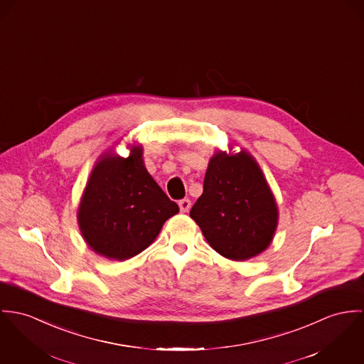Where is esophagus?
Wrapping results in <instances>:
<instances>
[{"label":"esophagus","mask_w":364,"mask_h":364,"mask_svg":"<svg viewBox=\"0 0 364 364\" xmlns=\"http://www.w3.org/2000/svg\"><path fill=\"white\" fill-rule=\"evenodd\" d=\"M178 206H180V210H181V212H188V209L191 208V201L187 200V198H184V200H181V201L178 202Z\"/></svg>","instance_id":"esophagus-1"}]
</instances>
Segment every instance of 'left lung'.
<instances>
[{
    "label": "left lung",
    "instance_id": "8db88e82",
    "mask_svg": "<svg viewBox=\"0 0 364 364\" xmlns=\"http://www.w3.org/2000/svg\"><path fill=\"white\" fill-rule=\"evenodd\" d=\"M278 215L274 194L247 151L210 158L190 216L216 252L233 261L261 254L274 239Z\"/></svg>",
    "mask_w": 364,
    "mask_h": 364
}]
</instances>
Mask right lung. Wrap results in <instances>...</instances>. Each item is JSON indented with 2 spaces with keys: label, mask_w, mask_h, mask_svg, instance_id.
I'll return each instance as SVG.
<instances>
[{
  "label": "right lung",
  "mask_w": 364,
  "mask_h": 364,
  "mask_svg": "<svg viewBox=\"0 0 364 364\" xmlns=\"http://www.w3.org/2000/svg\"><path fill=\"white\" fill-rule=\"evenodd\" d=\"M177 212L178 205L148 173L138 145L128 158L105 154L96 163L82 196L78 223L96 254L124 261L148 248Z\"/></svg>",
  "instance_id": "obj_1"
}]
</instances>
